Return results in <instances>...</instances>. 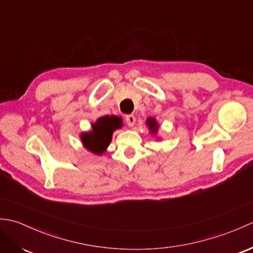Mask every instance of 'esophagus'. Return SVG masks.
Instances as JSON below:
<instances>
[{
    "instance_id": "34e87169",
    "label": "esophagus",
    "mask_w": 253,
    "mask_h": 253,
    "mask_svg": "<svg viewBox=\"0 0 253 253\" xmlns=\"http://www.w3.org/2000/svg\"><path fill=\"white\" fill-rule=\"evenodd\" d=\"M125 121H126V123H127V125L129 126V127H132L133 125H135V123H136V117L133 116L132 114H130V115H126V117H125Z\"/></svg>"
}]
</instances>
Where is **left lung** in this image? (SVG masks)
I'll return each mask as SVG.
<instances>
[{
    "mask_svg": "<svg viewBox=\"0 0 253 253\" xmlns=\"http://www.w3.org/2000/svg\"><path fill=\"white\" fill-rule=\"evenodd\" d=\"M147 124L149 126V129L152 131L153 135H155V133H157L158 130H159V125H158L157 121H155L154 118H152V117H149L147 120Z\"/></svg>",
    "mask_w": 253,
    "mask_h": 253,
    "instance_id": "left-lung-1",
    "label": "left lung"
}]
</instances>
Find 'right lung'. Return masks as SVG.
Wrapping results in <instances>:
<instances>
[{"instance_id":"1","label":"right lung","mask_w":253,"mask_h":253,"mask_svg":"<svg viewBox=\"0 0 253 253\" xmlns=\"http://www.w3.org/2000/svg\"><path fill=\"white\" fill-rule=\"evenodd\" d=\"M122 117L115 115L98 118L92 124V130L80 135L84 147L90 152L101 155L111 143L113 132L122 127Z\"/></svg>"}]
</instances>
